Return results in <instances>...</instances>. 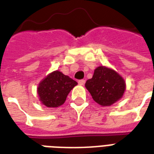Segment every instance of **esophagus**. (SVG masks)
Instances as JSON below:
<instances>
[{
    "label": "esophagus",
    "mask_w": 154,
    "mask_h": 154,
    "mask_svg": "<svg viewBox=\"0 0 154 154\" xmlns=\"http://www.w3.org/2000/svg\"><path fill=\"white\" fill-rule=\"evenodd\" d=\"M85 82H86V81H85V80H80V81H78V84H79L80 86H83V85L85 84Z\"/></svg>",
    "instance_id": "esophagus-1"
}]
</instances>
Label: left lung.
<instances>
[{
    "mask_svg": "<svg viewBox=\"0 0 154 154\" xmlns=\"http://www.w3.org/2000/svg\"><path fill=\"white\" fill-rule=\"evenodd\" d=\"M86 88L100 105L111 106L121 100L126 91V82L120 74L105 66L94 69L93 77L86 81Z\"/></svg>",
    "mask_w": 154,
    "mask_h": 154,
    "instance_id": "obj_1",
    "label": "left lung"
}]
</instances>
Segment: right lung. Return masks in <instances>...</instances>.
<instances>
[{
  "label": "right lung",
  "instance_id": "obj_1",
  "mask_svg": "<svg viewBox=\"0 0 154 154\" xmlns=\"http://www.w3.org/2000/svg\"><path fill=\"white\" fill-rule=\"evenodd\" d=\"M77 82L61 72L54 71L40 82L37 87L39 100L47 108H57L64 103L68 94Z\"/></svg>",
  "mask_w": 154,
  "mask_h": 154
}]
</instances>
